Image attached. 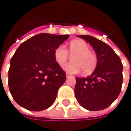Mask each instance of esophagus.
Returning <instances> with one entry per match:
<instances>
[{
    "instance_id": "1",
    "label": "esophagus",
    "mask_w": 131,
    "mask_h": 131,
    "mask_svg": "<svg viewBox=\"0 0 131 131\" xmlns=\"http://www.w3.org/2000/svg\"><path fill=\"white\" fill-rule=\"evenodd\" d=\"M71 76H72V75H71V74H69V73H66V77L67 78H70V77H71Z\"/></svg>"
}]
</instances>
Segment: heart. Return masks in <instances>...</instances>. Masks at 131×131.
Segmentation results:
<instances>
[{"instance_id":"heart-1","label":"heart","mask_w":131,"mask_h":131,"mask_svg":"<svg viewBox=\"0 0 131 131\" xmlns=\"http://www.w3.org/2000/svg\"><path fill=\"white\" fill-rule=\"evenodd\" d=\"M91 48L86 42L83 40H73L69 43L68 51L63 46H59L54 50V58L57 63L60 66L63 65L71 55L73 62L68 63L63 66L64 71L69 73L75 74L83 71V74H91L93 72L98 64L97 55L90 50Z\"/></svg>"}]
</instances>
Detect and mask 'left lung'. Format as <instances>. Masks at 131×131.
<instances>
[{"mask_svg": "<svg viewBox=\"0 0 131 131\" xmlns=\"http://www.w3.org/2000/svg\"><path fill=\"white\" fill-rule=\"evenodd\" d=\"M78 36L91 45L97 55L98 64L91 75L75 78V98L87 110H103L111 105L121 93L123 66L108 44L91 36Z\"/></svg>", "mask_w": 131, "mask_h": 131, "instance_id": "1", "label": "left lung"}]
</instances>
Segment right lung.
<instances>
[{
	"label": "right lung",
	"instance_id": "right-lung-1",
	"mask_svg": "<svg viewBox=\"0 0 131 131\" xmlns=\"http://www.w3.org/2000/svg\"><path fill=\"white\" fill-rule=\"evenodd\" d=\"M68 38V35L40 33L18 48L10 63L8 87L19 105L40 111L55 102L66 75L55 60L54 50Z\"/></svg>",
	"mask_w": 131,
	"mask_h": 131
}]
</instances>
